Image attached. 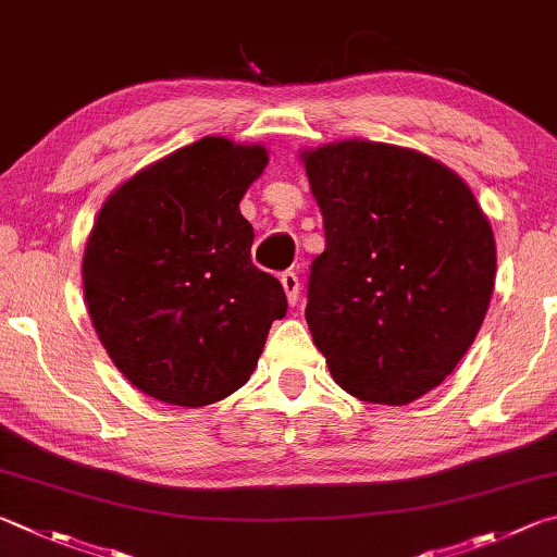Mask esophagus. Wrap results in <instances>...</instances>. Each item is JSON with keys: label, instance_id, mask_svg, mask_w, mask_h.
I'll return each mask as SVG.
<instances>
[{"label": "esophagus", "instance_id": "1", "mask_svg": "<svg viewBox=\"0 0 557 557\" xmlns=\"http://www.w3.org/2000/svg\"><path fill=\"white\" fill-rule=\"evenodd\" d=\"M281 286L286 290V298L290 306L298 304V296H300V281L296 276V271H284L281 273Z\"/></svg>", "mask_w": 557, "mask_h": 557}]
</instances>
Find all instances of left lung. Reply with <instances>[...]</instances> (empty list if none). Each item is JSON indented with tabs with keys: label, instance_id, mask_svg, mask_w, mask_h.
<instances>
[{
	"label": "left lung",
	"instance_id": "obj_1",
	"mask_svg": "<svg viewBox=\"0 0 557 557\" xmlns=\"http://www.w3.org/2000/svg\"><path fill=\"white\" fill-rule=\"evenodd\" d=\"M323 212L306 320L335 382L406 406L445 382L480 333L496 276L492 224L433 156L367 139L300 151Z\"/></svg>",
	"mask_w": 557,
	"mask_h": 557
}]
</instances>
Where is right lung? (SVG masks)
<instances>
[{"instance_id":"obj_1","label":"right lung","mask_w":557,"mask_h":557,"mask_svg":"<svg viewBox=\"0 0 557 557\" xmlns=\"http://www.w3.org/2000/svg\"><path fill=\"white\" fill-rule=\"evenodd\" d=\"M267 163V146L202 136L126 178L97 214L83 253L87 313L114 367L156 401L227 398L286 315L239 212Z\"/></svg>"}]
</instances>
